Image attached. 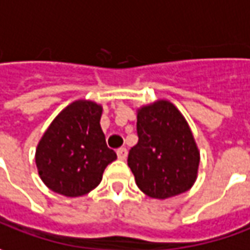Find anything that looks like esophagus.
<instances>
[{
    "label": "esophagus",
    "mask_w": 250,
    "mask_h": 250,
    "mask_svg": "<svg viewBox=\"0 0 250 250\" xmlns=\"http://www.w3.org/2000/svg\"><path fill=\"white\" fill-rule=\"evenodd\" d=\"M117 158L122 159V161H125V158H127V148H125V146L119 148L117 149Z\"/></svg>",
    "instance_id": "obj_1"
}]
</instances>
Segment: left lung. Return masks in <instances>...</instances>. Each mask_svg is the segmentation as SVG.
Instances as JSON below:
<instances>
[{"instance_id": "obj_1", "label": "left lung", "mask_w": 250, "mask_h": 250, "mask_svg": "<svg viewBox=\"0 0 250 250\" xmlns=\"http://www.w3.org/2000/svg\"><path fill=\"white\" fill-rule=\"evenodd\" d=\"M138 143L127 164L137 186L152 199H169L194 185L200 152L189 125L169 101H157L137 110Z\"/></svg>"}]
</instances>
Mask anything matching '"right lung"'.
Instances as JSON below:
<instances>
[{
  "label": "right lung",
  "instance_id": "1",
  "mask_svg": "<svg viewBox=\"0 0 250 250\" xmlns=\"http://www.w3.org/2000/svg\"><path fill=\"white\" fill-rule=\"evenodd\" d=\"M102 110L92 101H75L44 131L35 159L39 176L50 190L78 197L101 183L104 168L117 158L106 146Z\"/></svg>",
  "mask_w": 250,
  "mask_h": 250
}]
</instances>
